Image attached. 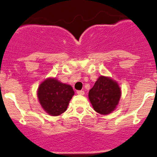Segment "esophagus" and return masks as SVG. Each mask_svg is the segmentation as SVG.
I'll return each instance as SVG.
<instances>
[{
  "label": "esophagus",
  "mask_w": 157,
  "mask_h": 157,
  "mask_svg": "<svg viewBox=\"0 0 157 157\" xmlns=\"http://www.w3.org/2000/svg\"><path fill=\"white\" fill-rule=\"evenodd\" d=\"M77 93L78 95H81V96H83V95H84V91L83 90H77Z\"/></svg>",
  "instance_id": "obj_1"
}]
</instances>
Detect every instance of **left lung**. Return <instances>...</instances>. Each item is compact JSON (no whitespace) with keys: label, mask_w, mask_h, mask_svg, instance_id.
Listing matches in <instances>:
<instances>
[{"label":"left lung","mask_w":157,"mask_h":157,"mask_svg":"<svg viewBox=\"0 0 157 157\" xmlns=\"http://www.w3.org/2000/svg\"><path fill=\"white\" fill-rule=\"evenodd\" d=\"M121 95V89L116 81L110 77L100 76L89 91V99L96 112L108 115L116 108Z\"/></svg>","instance_id":"1"}]
</instances>
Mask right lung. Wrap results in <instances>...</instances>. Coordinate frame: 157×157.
Returning a JSON list of instances; mask_svg holds the SVG:
<instances>
[{
	"label": "right lung",
	"mask_w": 157,
	"mask_h": 157,
	"mask_svg": "<svg viewBox=\"0 0 157 157\" xmlns=\"http://www.w3.org/2000/svg\"><path fill=\"white\" fill-rule=\"evenodd\" d=\"M74 95V91L71 85L62 83L55 78L44 80L37 91L42 109L52 116H58L65 112Z\"/></svg>",
	"instance_id": "obj_1"
}]
</instances>
